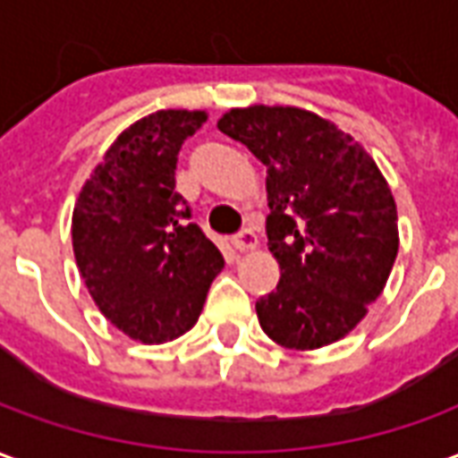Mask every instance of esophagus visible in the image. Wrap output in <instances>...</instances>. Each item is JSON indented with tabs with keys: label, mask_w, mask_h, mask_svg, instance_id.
Instances as JSON below:
<instances>
[{
	"label": "esophagus",
	"mask_w": 458,
	"mask_h": 458,
	"mask_svg": "<svg viewBox=\"0 0 458 458\" xmlns=\"http://www.w3.org/2000/svg\"><path fill=\"white\" fill-rule=\"evenodd\" d=\"M233 248L240 250V252H248V250L258 248V235H255V230H242L240 235L233 238Z\"/></svg>",
	"instance_id": "34e87169"
}]
</instances>
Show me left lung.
<instances>
[{"instance_id":"1","label":"left lung","mask_w":458,"mask_h":458,"mask_svg":"<svg viewBox=\"0 0 458 458\" xmlns=\"http://www.w3.org/2000/svg\"><path fill=\"white\" fill-rule=\"evenodd\" d=\"M218 130L267 166V248L279 284L255 304L275 344L314 351L351 334L397 258V206L375 159L301 107H233Z\"/></svg>"}]
</instances>
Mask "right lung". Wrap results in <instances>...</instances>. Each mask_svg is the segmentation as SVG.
<instances>
[{
  "instance_id": "1",
  "label": "right lung",
  "mask_w": 458,
  "mask_h": 458,
  "mask_svg": "<svg viewBox=\"0 0 458 458\" xmlns=\"http://www.w3.org/2000/svg\"><path fill=\"white\" fill-rule=\"evenodd\" d=\"M206 110L141 117L105 151L73 208V252L105 318L140 344H164L199 321L223 255L176 193V161Z\"/></svg>"
}]
</instances>
